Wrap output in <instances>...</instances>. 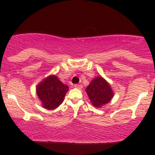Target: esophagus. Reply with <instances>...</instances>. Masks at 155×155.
I'll list each match as a JSON object with an SVG mask.
<instances>
[{
  "label": "esophagus",
  "instance_id": "34e87169",
  "mask_svg": "<svg viewBox=\"0 0 155 155\" xmlns=\"http://www.w3.org/2000/svg\"><path fill=\"white\" fill-rule=\"evenodd\" d=\"M74 87H75L76 88H78V89L82 88V85H81V84H75V85H74Z\"/></svg>",
  "mask_w": 155,
  "mask_h": 155
}]
</instances>
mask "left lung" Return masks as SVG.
<instances>
[{"label":"left lung","instance_id":"1","mask_svg":"<svg viewBox=\"0 0 155 155\" xmlns=\"http://www.w3.org/2000/svg\"><path fill=\"white\" fill-rule=\"evenodd\" d=\"M86 92L92 105L97 108L108 104L114 95L110 85L100 76L92 80L87 87Z\"/></svg>","mask_w":155,"mask_h":155}]
</instances>
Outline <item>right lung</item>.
I'll return each mask as SVG.
<instances>
[{
	"label": "right lung",
	"mask_w": 155,
	"mask_h": 155,
	"mask_svg": "<svg viewBox=\"0 0 155 155\" xmlns=\"http://www.w3.org/2000/svg\"><path fill=\"white\" fill-rule=\"evenodd\" d=\"M68 87L63 84L56 76H50L37 86V95L47 109H54L63 103Z\"/></svg>",
	"instance_id": "1"
}]
</instances>
